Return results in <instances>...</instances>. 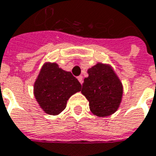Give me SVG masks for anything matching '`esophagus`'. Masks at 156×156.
<instances>
[{
	"label": "esophagus",
	"mask_w": 156,
	"mask_h": 156,
	"mask_svg": "<svg viewBox=\"0 0 156 156\" xmlns=\"http://www.w3.org/2000/svg\"><path fill=\"white\" fill-rule=\"evenodd\" d=\"M78 81L80 82V83L82 84V83H83V76H78Z\"/></svg>",
	"instance_id": "34e87169"
}]
</instances>
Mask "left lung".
I'll return each mask as SVG.
<instances>
[{"instance_id": "obj_1", "label": "left lung", "mask_w": 156, "mask_h": 156, "mask_svg": "<svg viewBox=\"0 0 156 156\" xmlns=\"http://www.w3.org/2000/svg\"><path fill=\"white\" fill-rule=\"evenodd\" d=\"M82 94L87 98L89 109L97 116H107L118 109L123 93L122 84L109 65L97 63L88 70Z\"/></svg>"}]
</instances>
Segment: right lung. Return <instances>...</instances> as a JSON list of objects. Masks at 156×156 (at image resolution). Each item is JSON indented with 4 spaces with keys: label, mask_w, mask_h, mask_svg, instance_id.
I'll list each match as a JSON object with an SVG mask.
<instances>
[{
    "label": "right lung",
    "mask_w": 156,
    "mask_h": 156,
    "mask_svg": "<svg viewBox=\"0 0 156 156\" xmlns=\"http://www.w3.org/2000/svg\"><path fill=\"white\" fill-rule=\"evenodd\" d=\"M81 83L56 63H45L34 85V94L40 106L49 115H58L66 108L68 99L81 90Z\"/></svg>",
    "instance_id": "add662e5"
}]
</instances>
